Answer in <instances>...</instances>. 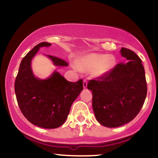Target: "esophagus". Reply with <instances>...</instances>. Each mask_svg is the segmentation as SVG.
<instances>
[{
    "instance_id": "34e87169",
    "label": "esophagus",
    "mask_w": 158,
    "mask_h": 158,
    "mask_svg": "<svg viewBox=\"0 0 158 158\" xmlns=\"http://www.w3.org/2000/svg\"><path fill=\"white\" fill-rule=\"evenodd\" d=\"M87 85H88V81H87L86 79H84V80H83V88H86Z\"/></svg>"
}]
</instances>
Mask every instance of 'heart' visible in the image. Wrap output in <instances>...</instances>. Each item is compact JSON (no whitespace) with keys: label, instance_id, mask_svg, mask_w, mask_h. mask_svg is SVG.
Returning a JSON list of instances; mask_svg holds the SVG:
<instances>
[{"label":"heart","instance_id":"1","mask_svg":"<svg viewBox=\"0 0 158 158\" xmlns=\"http://www.w3.org/2000/svg\"><path fill=\"white\" fill-rule=\"evenodd\" d=\"M116 64V58L112 55L90 53L79 58L76 61V70L89 71L95 77H102L110 71Z\"/></svg>","mask_w":158,"mask_h":158}]
</instances>
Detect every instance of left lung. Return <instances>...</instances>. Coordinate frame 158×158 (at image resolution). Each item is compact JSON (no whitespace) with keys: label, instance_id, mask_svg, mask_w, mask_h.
Returning <instances> with one entry per match:
<instances>
[{"label":"left lung","instance_id":"obj_1","mask_svg":"<svg viewBox=\"0 0 158 158\" xmlns=\"http://www.w3.org/2000/svg\"><path fill=\"white\" fill-rule=\"evenodd\" d=\"M120 53L126 63H119L96 80H90L92 106L97 121L108 128L131 122L138 114L147 94L145 70L139 56L122 48Z\"/></svg>","mask_w":158,"mask_h":158}]
</instances>
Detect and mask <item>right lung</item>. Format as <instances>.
Wrapping results in <instances>:
<instances>
[{"label":"right lung","instance_id":"right-lung-1","mask_svg":"<svg viewBox=\"0 0 158 158\" xmlns=\"http://www.w3.org/2000/svg\"><path fill=\"white\" fill-rule=\"evenodd\" d=\"M51 44L41 42L23 57L15 82L18 104L27 120L44 128H56L63 125L70 107L83 90L82 79L68 81L56 70L46 79L32 73L31 61L39 49ZM56 66H68L67 61L47 55Z\"/></svg>","mask_w":158,"mask_h":158}]
</instances>
